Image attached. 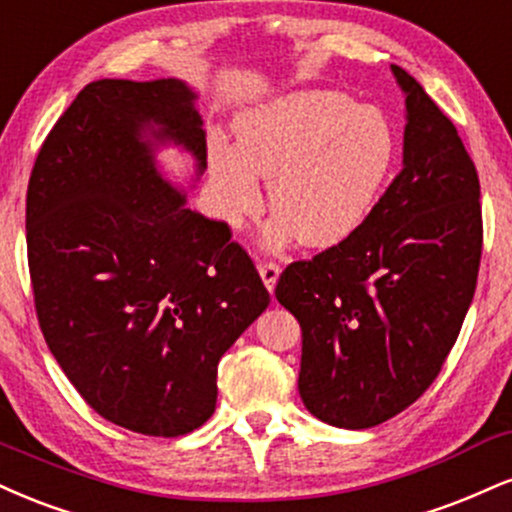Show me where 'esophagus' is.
Returning a JSON list of instances; mask_svg holds the SVG:
<instances>
[{"instance_id": "esophagus-1", "label": "esophagus", "mask_w": 512, "mask_h": 512, "mask_svg": "<svg viewBox=\"0 0 512 512\" xmlns=\"http://www.w3.org/2000/svg\"><path fill=\"white\" fill-rule=\"evenodd\" d=\"M257 269H260L264 286H267L269 291H274L276 281H279V274H281L279 264H276V262H260V264H257Z\"/></svg>"}]
</instances>
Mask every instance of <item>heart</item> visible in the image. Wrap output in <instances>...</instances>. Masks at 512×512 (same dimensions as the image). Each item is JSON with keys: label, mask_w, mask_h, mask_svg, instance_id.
<instances>
[{"label": "heart", "mask_w": 512, "mask_h": 512, "mask_svg": "<svg viewBox=\"0 0 512 512\" xmlns=\"http://www.w3.org/2000/svg\"><path fill=\"white\" fill-rule=\"evenodd\" d=\"M396 159L384 112L329 90L291 92L236 121V147L212 143L209 174L229 221L260 202L269 181L276 238L331 248L365 224Z\"/></svg>", "instance_id": "heart-1"}]
</instances>
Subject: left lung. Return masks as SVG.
I'll return each mask as SVG.
<instances>
[{
    "label": "left lung",
    "instance_id": "obj_1",
    "mask_svg": "<svg viewBox=\"0 0 512 512\" xmlns=\"http://www.w3.org/2000/svg\"><path fill=\"white\" fill-rule=\"evenodd\" d=\"M391 71L405 92L403 169L353 236L288 264L276 283L303 329L300 398L343 429L377 427L432 386L482 260L474 162L422 85Z\"/></svg>",
    "mask_w": 512,
    "mask_h": 512
}]
</instances>
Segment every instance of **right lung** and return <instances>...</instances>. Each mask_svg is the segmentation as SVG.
I'll use <instances>...</instances> for the list:
<instances>
[{"mask_svg":"<svg viewBox=\"0 0 512 512\" xmlns=\"http://www.w3.org/2000/svg\"><path fill=\"white\" fill-rule=\"evenodd\" d=\"M183 80L85 85L42 143L26 200L35 310L59 367L97 415L181 436L217 408V365L269 293L224 221L186 207L155 150L207 166Z\"/></svg>","mask_w":512,"mask_h":512,"instance_id":"add662e5","label":"right lung"}]
</instances>
